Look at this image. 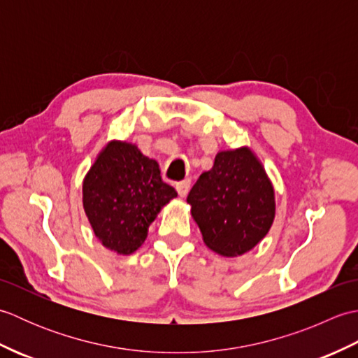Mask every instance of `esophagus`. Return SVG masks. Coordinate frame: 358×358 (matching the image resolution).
<instances>
[{
	"label": "esophagus",
	"instance_id": "1",
	"mask_svg": "<svg viewBox=\"0 0 358 358\" xmlns=\"http://www.w3.org/2000/svg\"><path fill=\"white\" fill-rule=\"evenodd\" d=\"M177 192L180 196H186L187 192H189V187H191V180H185V181H180V183H177Z\"/></svg>",
	"mask_w": 358,
	"mask_h": 358
}]
</instances>
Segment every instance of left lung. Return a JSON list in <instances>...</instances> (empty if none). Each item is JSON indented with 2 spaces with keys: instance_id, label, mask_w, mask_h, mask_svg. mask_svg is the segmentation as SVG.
I'll use <instances>...</instances> for the list:
<instances>
[{
  "instance_id": "left-lung-1",
  "label": "left lung",
  "mask_w": 358,
  "mask_h": 358,
  "mask_svg": "<svg viewBox=\"0 0 358 358\" xmlns=\"http://www.w3.org/2000/svg\"><path fill=\"white\" fill-rule=\"evenodd\" d=\"M203 241L223 257H238L260 243L275 218L273 186L249 148L222 150L187 195Z\"/></svg>"
}]
</instances>
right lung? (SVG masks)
<instances>
[{
    "mask_svg": "<svg viewBox=\"0 0 358 358\" xmlns=\"http://www.w3.org/2000/svg\"><path fill=\"white\" fill-rule=\"evenodd\" d=\"M175 196L155 159L118 140L106 144L83 181V208L95 237L118 255L143 245L150 223Z\"/></svg>",
    "mask_w": 358,
    "mask_h": 358,
    "instance_id": "obj_1",
    "label": "right lung"
}]
</instances>
